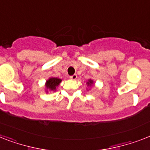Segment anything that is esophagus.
<instances>
[{"label":"esophagus","mask_w":150,"mask_h":150,"mask_svg":"<svg viewBox=\"0 0 150 150\" xmlns=\"http://www.w3.org/2000/svg\"><path fill=\"white\" fill-rule=\"evenodd\" d=\"M70 79H71V80H76V78H77V76H76V74H74L73 76H70Z\"/></svg>","instance_id":"1"}]
</instances>
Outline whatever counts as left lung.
Here are the masks:
<instances>
[{
  "label": "left lung",
  "mask_w": 150,
  "mask_h": 150,
  "mask_svg": "<svg viewBox=\"0 0 150 150\" xmlns=\"http://www.w3.org/2000/svg\"><path fill=\"white\" fill-rule=\"evenodd\" d=\"M93 83H94V81L93 80H91V79H89L87 81H86V85H87V86H92L93 85Z\"/></svg>",
  "instance_id": "left-lung-1"
}]
</instances>
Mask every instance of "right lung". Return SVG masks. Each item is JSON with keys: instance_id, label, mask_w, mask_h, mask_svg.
<instances>
[{"instance_id": "add662e5", "label": "right lung", "mask_w": 150, "mask_h": 150, "mask_svg": "<svg viewBox=\"0 0 150 150\" xmlns=\"http://www.w3.org/2000/svg\"><path fill=\"white\" fill-rule=\"evenodd\" d=\"M62 80L57 77H50L47 80H46L45 83V91L47 93L49 91L55 92L57 88L61 83Z\"/></svg>"}]
</instances>
